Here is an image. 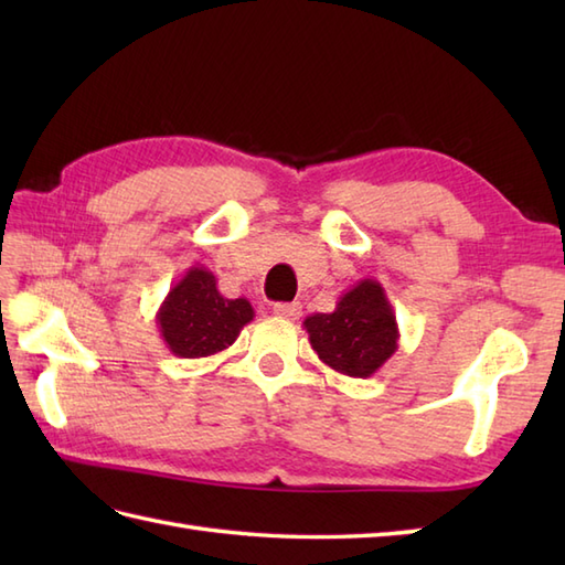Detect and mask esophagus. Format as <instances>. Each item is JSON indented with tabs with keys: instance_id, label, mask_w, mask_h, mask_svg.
Listing matches in <instances>:
<instances>
[{
	"instance_id": "esophagus-1",
	"label": "esophagus",
	"mask_w": 565,
	"mask_h": 565,
	"mask_svg": "<svg viewBox=\"0 0 565 565\" xmlns=\"http://www.w3.org/2000/svg\"><path fill=\"white\" fill-rule=\"evenodd\" d=\"M274 316L286 318V320H296L298 316H301V303H276Z\"/></svg>"
}]
</instances>
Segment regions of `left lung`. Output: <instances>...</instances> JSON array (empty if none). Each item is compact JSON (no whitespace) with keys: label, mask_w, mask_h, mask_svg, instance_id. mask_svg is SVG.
Instances as JSON below:
<instances>
[{"label":"left lung","mask_w":565,"mask_h":565,"mask_svg":"<svg viewBox=\"0 0 565 565\" xmlns=\"http://www.w3.org/2000/svg\"><path fill=\"white\" fill-rule=\"evenodd\" d=\"M303 328L320 362L352 379L374 376L401 340L395 310L376 279L356 281L332 313L308 316Z\"/></svg>","instance_id":"left-lung-1"}]
</instances>
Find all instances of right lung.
<instances>
[{"label": "right lung", "instance_id": "add662e5", "mask_svg": "<svg viewBox=\"0 0 565 565\" xmlns=\"http://www.w3.org/2000/svg\"><path fill=\"white\" fill-rule=\"evenodd\" d=\"M252 318L255 308L247 298H225L213 271L201 264L186 269L154 316L164 347L182 359H203L227 350Z\"/></svg>", "mask_w": 565, "mask_h": 565}]
</instances>
